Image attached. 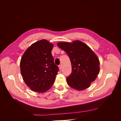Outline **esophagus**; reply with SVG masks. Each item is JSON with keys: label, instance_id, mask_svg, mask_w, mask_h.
<instances>
[{"label": "esophagus", "instance_id": "obj_1", "mask_svg": "<svg viewBox=\"0 0 121 121\" xmlns=\"http://www.w3.org/2000/svg\"><path fill=\"white\" fill-rule=\"evenodd\" d=\"M58 68H59V69H60V70H61V69H62V68H61V65H58Z\"/></svg>", "mask_w": 121, "mask_h": 121}]
</instances>
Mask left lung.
Masks as SVG:
<instances>
[{
    "instance_id": "left-lung-1",
    "label": "left lung",
    "mask_w": 121,
    "mask_h": 121,
    "mask_svg": "<svg viewBox=\"0 0 121 121\" xmlns=\"http://www.w3.org/2000/svg\"><path fill=\"white\" fill-rule=\"evenodd\" d=\"M57 45L70 58L72 72L67 78L68 85L79 91L89 87L99 73L100 62L97 56L88 46L80 40L60 42Z\"/></svg>"
}]
</instances>
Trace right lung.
I'll return each mask as SVG.
<instances>
[{
	"instance_id": "1",
	"label": "right lung",
	"mask_w": 121,
	"mask_h": 121,
	"mask_svg": "<svg viewBox=\"0 0 121 121\" xmlns=\"http://www.w3.org/2000/svg\"><path fill=\"white\" fill-rule=\"evenodd\" d=\"M53 44L45 39L33 43L22 56L20 69L23 79L31 90L44 93L52 87L58 68L52 51Z\"/></svg>"
}]
</instances>
